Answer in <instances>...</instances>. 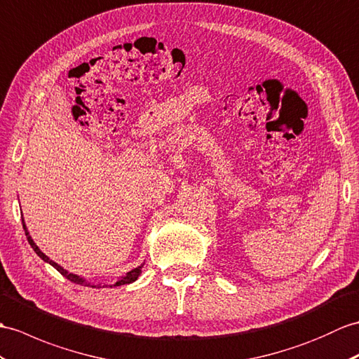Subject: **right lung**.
Here are the masks:
<instances>
[{
    "mask_svg": "<svg viewBox=\"0 0 359 359\" xmlns=\"http://www.w3.org/2000/svg\"><path fill=\"white\" fill-rule=\"evenodd\" d=\"M22 228H24V231H26V236H27V240H29V243H30V246L33 248V251H35L41 258H43V260L46 262V263H48V264H52L53 268L60 272L61 275H64V277L67 278V280H70V281H73V283H78V285H84V286H91V287H101V285H90V283H87L84 278H81V277H78V275H74V273H70V272H67L64 268H61L60 264L57 263H55L53 260H50V258L44 254V252H41L39 251V248L35 245V241L32 240V237L29 236V232H27V228H26V224H24V222H22ZM140 269H142V266H137L136 269H133V271H130L127 275H125V277H122L121 280H118L114 283V285H110V287H113V286H122V285H128V283H133V281H136L137 280V277L140 275ZM104 286H107V285H104Z\"/></svg>",
    "mask_w": 359,
    "mask_h": 359,
    "instance_id": "add662e5",
    "label": "right lung"
}]
</instances>
